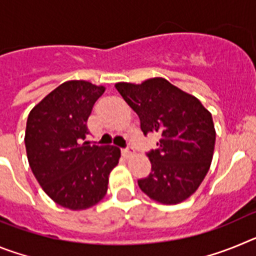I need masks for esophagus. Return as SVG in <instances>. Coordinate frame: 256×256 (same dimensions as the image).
I'll return each mask as SVG.
<instances>
[{
  "label": "esophagus",
  "instance_id": "obj_1",
  "mask_svg": "<svg viewBox=\"0 0 256 256\" xmlns=\"http://www.w3.org/2000/svg\"><path fill=\"white\" fill-rule=\"evenodd\" d=\"M133 152H134V150H133V148L132 146H130V144H128L126 148H123V150H122V155H123L124 158H126V159H128V158H130V156L133 155Z\"/></svg>",
  "mask_w": 256,
  "mask_h": 256
}]
</instances>
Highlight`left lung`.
<instances>
[{"instance_id":"obj_1","label":"left lung","mask_w":256,"mask_h":256,"mask_svg":"<svg viewBox=\"0 0 256 256\" xmlns=\"http://www.w3.org/2000/svg\"><path fill=\"white\" fill-rule=\"evenodd\" d=\"M115 88L137 112L144 134H160L158 148L148 152L151 173L138 180L140 188L160 204H180L209 172L216 144L212 114L195 96L159 76Z\"/></svg>"}]
</instances>
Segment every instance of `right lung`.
Instances as JSON below:
<instances>
[{"label": "right lung", "mask_w": 256, "mask_h": 256, "mask_svg": "<svg viewBox=\"0 0 256 256\" xmlns=\"http://www.w3.org/2000/svg\"><path fill=\"white\" fill-rule=\"evenodd\" d=\"M104 86L68 80L32 108L26 148L38 183L56 204L84 210L105 198L110 172L119 162L116 146H90L87 120Z\"/></svg>", "instance_id": "add662e5"}]
</instances>
